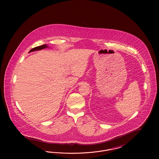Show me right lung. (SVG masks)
Wrapping results in <instances>:
<instances>
[{"label":"right lung","mask_w":159,"mask_h":159,"mask_svg":"<svg viewBox=\"0 0 159 159\" xmlns=\"http://www.w3.org/2000/svg\"><path fill=\"white\" fill-rule=\"evenodd\" d=\"M46 48H48V46L46 45H43L37 46V47H36V48H33L32 49H31L30 51H29V52H33V51H39V50H42V49H43Z\"/></svg>","instance_id":"add662e5"}]
</instances>
